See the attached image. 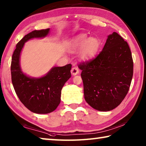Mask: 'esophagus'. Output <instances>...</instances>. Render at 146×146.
<instances>
[{
    "mask_svg": "<svg viewBox=\"0 0 146 146\" xmlns=\"http://www.w3.org/2000/svg\"><path fill=\"white\" fill-rule=\"evenodd\" d=\"M71 73L72 74V75H74V76L77 75V74L79 73V70L78 68L76 67V66H73L71 70Z\"/></svg>",
    "mask_w": 146,
    "mask_h": 146,
    "instance_id": "obj_1",
    "label": "esophagus"
}]
</instances>
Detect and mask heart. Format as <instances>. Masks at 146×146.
Here are the masks:
<instances>
[{
	"mask_svg": "<svg viewBox=\"0 0 146 146\" xmlns=\"http://www.w3.org/2000/svg\"><path fill=\"white\" fill-rule=\"evenodd\" d=\"M100 46L99 39L96 37L90 38L86 34H80L71 39L69 43L68 51L71 53H75L79 50V59L86 61L97 55Z\"/></svg>",
	"mask_w": 146,
	"mask_h": 146,
	"instance_id": "1",
	"label": "heart"
}]
</instances>
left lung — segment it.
Here are the masks:
<instances>
[{"instance_id":"8db88e82","label":"left lung","mask_w":146,"mask_h":146,"mask_svg":"<svg viewBox=\"0 0 146 146\" xmlns=\"http://www.w3.org/2000/svg\"><path fill=\"white\" fill-rule=\"evenodd\" d=\"M78 68L84 98L93 109L109 111L124 99L131 82L133 62L129 45L117 33L108 35L97 57Z\"/></svg>"}]
</instances>
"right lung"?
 <instances>
[{
  "instance_id": "add662e5",
  "label": "right lung",
  "mask_w": 146,
  "mask_h": 146,
  "mask_svg": "<svg viewBox=\"0 0 146 146\" xmlns=\"http://www.w3.org/2000/svg\"><path fill=\"white\" fill-rule=\"evenodd\" d=\"M49 33V28L27 34L17 44L11 59V80L17 95L25 107L37 114H47L56 110L60 102L62 88L71 77L70 64L53 67L38 78L29 76L21 70L20 57L24 43L33 38L46 37Z\"/></svg>"
}]
</instances>
